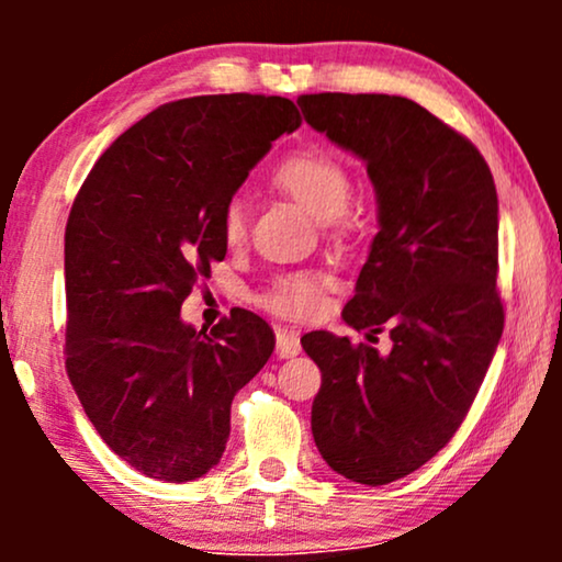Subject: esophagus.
Wrapping results in <instances>:
<instances>
[{
	"label": "esophagus",
	"instance_id": "obj_1",
	"mask_svg": "<svg viewBox=\"0 0 562 562\" xmlns=\"http://www.w3.org/2000/svg\"><path fill=\"white\" fill-rule=\"evenodd\" d=\"M299 352H302V342H299V335L294 329H286V327L276 329V356L294 358Z\"/></svg>",
	"mask_w": 562,
	"mask_h": 562
}]
</instances>
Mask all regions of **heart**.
<instances>
[{
	"instance_id": "heart-1",
	"label": "heart",
	"mask_w": 562,
	"mask_h": 562,
	"mask_svg": "<svg viewBox=\"0 0 562 562\" xmlns=\"http://www.w3.org/2000/svg\"><path fill=\"white\" fill-rule=\"evenodd\" d=\"M273 183L296 204H302L319 222H337L350 210L352 179L340 160L317 150H302L283 158L273 171ZM248 229V212L243 196L227 199L222 210V237L229 245L240 243ZM325 279L319 273L279 276L263 294L260 304L281 317H310L322 306Z\"/></svg>"
}]
</instances>
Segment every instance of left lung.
Here are the masks:
<instances>
[{
	"label": "left lung",
	"instance_id": "8db88e82",
	"mask_svg": "<svg viewBox=\"0 0 562 562\" xmlns=\"http://www.w3.org/2000/svg\"><path fill=\"white\" fill-rule=\"evenodd\" d=\"M304 120L366 160L379 235L342 319L386 329L391 350L325 329L302 337L322 371L319 456L383 486L435 458L463 425L504 333L498 199L479 148L425 106L389 94H302Z\"/></svg>",
	"mask_w": 562,
	"mask_h": 562
}]
</instances>
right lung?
Masks as SVG:
<instances>
[{"mask_svg": "<svg viewBox=\"0 0 562 562\" xmlns=\"http://www.w3.org/2000/svg\"><path fill=\"white\" fill-rule=\"evenodd\" d=\"M302 125L291 99L164 104L102 153L66 225V371L112 452L166 483L220 463L237 391L276 335L248 310L212 335L181 304L222 260V210L271 143Z\"/></svg>", "mask_w": 562, "mask_h": 562, "instance_id": "right-lung-1", "label": "right lung"}]
</instances>
